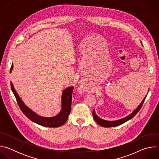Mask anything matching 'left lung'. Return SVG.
<instances>
[{
    "instance_id": "left-lung-1",
    "label": "left lung",
    "mask_w": 159,
    "mask_h": 159,
    "mask_svg": "<svg viewBox=\"0 0 159 159\" xmlns=\"http://www.w3.org/2000/svg\"><path fill=\"white\" fill-rule=\"evenodd\" d=\"M147 96L145 97V98L143 99V100L142 101V102L140 103V104L139 106V107L136 109L135 110H134L133 111L132 113H131V114L129 115H128V116L124 118H122V119H120V120H116V121H107V120H102L101 119V118H99L95 112V110L94 109L93 110V118L94 119V120L96 121L97 123H98L100 126H102V127H106V128H109V127H114V126H119L120 125H122L124 123L126 122L127 121L131 120L132 118H133L137 114V112L140 111V109H141V107H142V105L145 100V98H146Z\"/></svg>"
}]
</instances>
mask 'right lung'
Instances as JSON below:
<instances>
[{"label": "right lung", "instance_id": "add662e5", "mask_svg": "<svg viewBox=\"0 0 159 159\" xmlns=\"http://www.w3.org/2000/svg\"><path fill=\"white\" fill-rule=\"evenodd\" d=\"M13 69V64L11 66L10 72H11ZM11 86L12 91L14 93L17 104L22 111V112L33 122L36 123L41 126L50 128H56L59 127L63 125L67 120L68 116H69L70 110H71V104H72V92L74 87H69L65 89L62 93L61 96V109L60 112L57 115L54 117L46 118L42 117L38 115L31 109L28 107L24 102L22 101L21 99L16 93V90L14 87V85L11 82Z\"/></svg>", "mask_w": 159, "mask_h": 159}]
</instances>
